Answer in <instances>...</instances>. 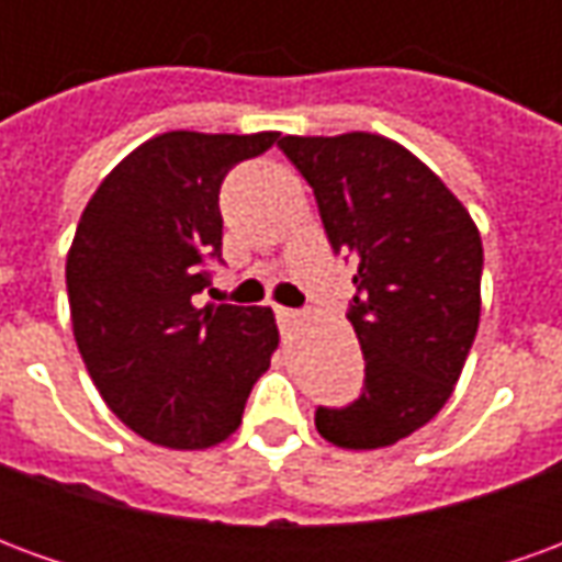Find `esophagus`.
I'll use <instances>...</instances> for the list:
<instances>
[{"instance_id":"obj_1","label":"esophagus","mask_w":562,"mask_h":562,"mask_svg":"<svg viewBox=\"0 0 562 562\" xmlns=\"http://www.w3.org/2000/svg\"><path fill=\"white\" fill-rule=\"evenodd\" d=\"M273 310H277L280 325H294V322L301 318V313H297V310H289V306H273Z\"/></svg>"}]
</instances>
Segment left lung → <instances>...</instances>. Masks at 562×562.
<instances>
[{"mask_svg":"<svg viewBox=\"0 0 562 562\" xmlns=\"http://www.w3.org/2000/svg\"><path fill=\"white\" fill-rule=\"evenodd\" d=\"M280 149L313 186L330 246L358 258L349 322L367 389L346 409H318V434L349 451L389 448L460 379L482 316V237L460 198L385 135H285Z\"/></svg>","mask_w":562,"mask_h":562,"instance_id":"left-lung-1","label":"left lung"}]
</instances>
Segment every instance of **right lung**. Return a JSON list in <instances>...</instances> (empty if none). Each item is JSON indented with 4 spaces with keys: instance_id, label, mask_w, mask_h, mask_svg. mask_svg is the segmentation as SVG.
I'll use <instances>...</instances> for the list:
<instances>
[{
    "instance_id": "obj_1",
    "label": "right lung",
    "mask_w": 562,
    "mask_h": 562,
    "mask_svg": "<svg viewBox=\"0 0 562 562\" xmlns=\"http://www.w3.org/2000/svg\"><path fill=\"white\" fill-rule=\"evenodd\" d=\"M277 138L161 132L83 207L66 258L75 340L111 413L153 446L225 442L280 346L270 306L195 301L222 249L225 173Z\"/></svg>"
}]
</instances>
